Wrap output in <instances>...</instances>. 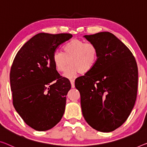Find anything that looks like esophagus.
<instances>
[{
    "instance_id": "esophagus-1",
    "label": "esophagus",
    "mask_w": 147,
    "mask_h": 147,
    "mask_svg": "<svg viewBox=\"0 0 147 147\" xmlns=\"http://www.w3.org/2000/svg\"><path fill=\"white\" fill-rule=\"evenodd\" d=\"M70 83H71V85L72 88L75 87V80H70Z\"/></svg>"
}]
</instances>
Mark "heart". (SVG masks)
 I'll return each mask as SVG.
<instances>
[{"label":"heart","mask_w":147,"mask_h":147,"mask_svg":"<svg viewBox=\"0 0 147 147\" xmlns=\"http://www.w3.org/2000/svg\"><path fill=\"white\" fill-rule=\"evenodd\" d=\"M63 53L55 51L52 60L55 68L58 72H63L68 64L64 76L67 78H74L79 74H86L91 71L95 66L98 57L97 47L92 42L74 39L63 46Z\"/></svg>","instance_id":"b5f03b06"}]
</instances>
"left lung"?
Here are the masks:
<instances>
[{
	"label": "left lung",
	"instance_id": "8db88e82",
	"mask_svg": "<svg viewBox=\"0 0 147 147\" xmlns=\"http://www.w3.org/2000/svg\"><path fill=\"white\" fill-rule=\"evenodd\" d=\"M84 37L97 47L98 57L92 70L75 81L83 116L94 129L110 132L127 120L135 105L137 62L129 49L111 33Z\"/></svg>",
	"mask_w": 147,
	"mask_h": 147
}]
</instances>
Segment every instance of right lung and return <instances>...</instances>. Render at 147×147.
Wrapping results in <instances>:
<instances>
[{
	"instance_id": "right-lung-1",
	"label": "right lung",
	"mask_w": 147,
	"mask_h": 147,
	"mask_svg": "<svg viewBox=\"0 0 147 147\" xmlns=\"http://www.w3.org/2000/svg\"><path fill=\"white\" fill-rule=\"evenodd\" d=\"M71 37L69 33H39L23 45L13 59L10 73L13 105L35 130L50 129L64 115L71 83L56 70L52 57Z\"/></svg>"
}]
</instances>
